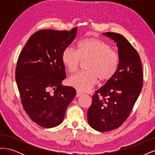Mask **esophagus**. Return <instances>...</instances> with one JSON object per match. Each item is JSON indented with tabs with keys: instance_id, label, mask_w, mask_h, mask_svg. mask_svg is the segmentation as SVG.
Instances as JSON below:
<instances>
[{
	"instance_id": "esophagus-1",
	"label": "esophagus",
	"mask_w": 155,
	"mask_h": 155,
	"mask_svg": "<svg viewBox=\"0 0 155 155\" xmlns=\"http://www.w3.org/2000/svg\"><path fill=\"white\" fill-rule=\"evenodd\" d=\"M83 94H82V92H81L80 91H76V96L77 97H79V96H80L81 95H82Z\"/></svg>"
}]
</instances>
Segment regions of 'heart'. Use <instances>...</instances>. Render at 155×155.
Instances as JSON below:
<instances>
[{"mask_svg":"<svg viewBox=\"0 0 155 155\" xmlns=\"http://www.w3.org/2000/svg\"><path fill=\"white\" fill-rule=\"evenodd\" d=\"M62 61L70 72H76L83 61H87V70L76 74L68 81L70 85L78 91L87 92L96 85L97 79L106 82L114 76L119 58L109 43L99 39L89 38L79 42L78 50L72 46L65 48L62 54Z\"/></svg>","mask_w":155,"mask_h":155,"instance_id":"1","label":"heart"}]
</instances>
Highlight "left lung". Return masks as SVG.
<instances>
[{
  "label": "left lung",
  "instance_id": "8db88e82",
  "mask_svg": "<svg viewBox=\"0 0 155 155\" xmlns=\"http://www.w3.org/2000/svg\"><path fill=\"white\" fill-rule=\"evenodd\" d=\"M116 43L119 63L114 76L92 96L88 122L100 132L118 129L127 119L143 86V71L137 51L122 35L104 33Z\"/></svg>",
  "mask_w": 155,
  "mask_h": 155
}]
</instances>
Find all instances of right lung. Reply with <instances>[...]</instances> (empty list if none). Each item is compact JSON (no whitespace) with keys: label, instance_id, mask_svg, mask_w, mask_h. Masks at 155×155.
Returning a JSON list of instances; mask_svg holds the SVG:
<instances>
[{"label":"right lung","instance_id":"obj_1","mask_svg":"<svg viewBox=\"0 0 155 155\" xmlns=\"http://www.w3.org/2000/svg\"><path fill=\"white\" fill-rule=\"evenodd\" d=\"M77 28L70 31L42 30L28 40L18 56L15 80L22 105L31 120L45 128L59 125L76 89L64 86L63 50L72 43Z\"/></svg>","mask_w":155,"mask_h":155}]
</instances>
